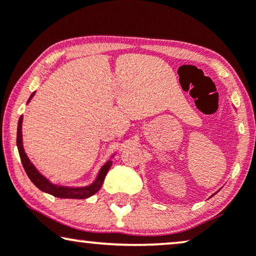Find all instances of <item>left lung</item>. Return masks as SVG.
Returning a JSON list of instances; mask_svg holds the SVG:
<instances>
[{
	"mask_svg": "<svg viewBox=\"0 0 256 256\" xmlns=\"http://www.w3.org/2000/svg\"><path fill=\"white\" fill-rule=\"evenodd\" d=\"M212 197H213V194H212Z\"/></svg>",
	"mask_w": 256,
	"mask_h": 256,
	"instance_id": "8db88e82",
	"label": "left lung"
}]
</instances>
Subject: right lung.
I'll list each match as a JSON object with an SVG mask.
<instances>
[{
    "label": "right lung",
    "mask_w": 256,
    "mask_h": 256,
    "mask_svg": "<svg viewBox=\"0 0 256 256\" xmlns=\"http://www.w3.org/2000/svg\"><path fill=\"white\" fill-rule=\"evenodd\" d=\"M34 96V92L31 94L30 99L28 100V102H30L31 98ZM22 122H23V116L20 118L18 120V126H17V148H18L20 157V160H22L23 168L26 170L28 177L30 178V180L36 185V186L40 188V191L46 192L48 194L54 196V197L58 198H70V199H86L96 194L98 191L100 190L101 185H102L104 177L108 172V170L110 169L112 166V160H107L106 163L104 164L102 168H101L99 174L96 178V180L93 182L90 185H87V186L84 188H70V186H62V185H56L52 184L48 178H45L43 174H42L40 171H38L32 163L30 162L29 157L26 156V152H24L23 148V142H22Z\"/></svg>",
    "instance_id": "add662e5"
}]
</instances>
